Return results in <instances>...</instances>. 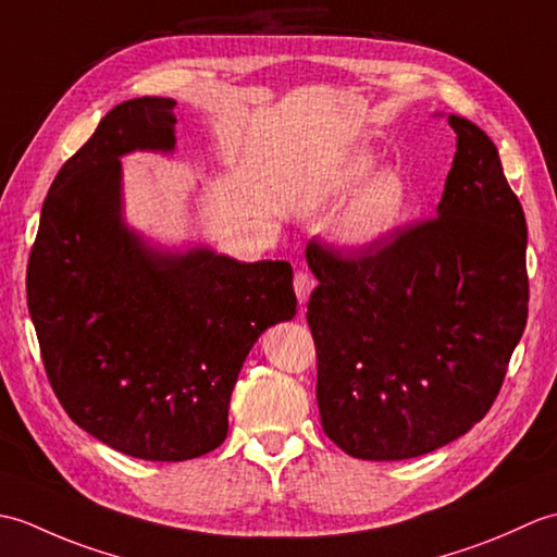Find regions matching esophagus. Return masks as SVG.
<instances>
[{
	"mask_svg": "<svg viewBox=\"0 0 557 557\" xmlns=\"http://www.w3.org/2000/svg\"><path fill=\"white\" fill-rule=\"evenodd\" d=\"M313 287H315L313 275H309V272H304V270L294 272V292H297V299H299L301 304L309 301Z\"/></svg>",
	"mask_w": 557,
	"mask_h": 557,
	"instance_id": "1",
	"label": "esophagus"
}]
</instances>
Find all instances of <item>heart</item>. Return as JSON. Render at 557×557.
<instances>
[{"instance_id": "b5f03b06", "label": "heart", "mask_w": 557, "mask_h": 557, "mask_svg": "<svg viewBox=\"0 0 557 557\" xmlns=\"http://www.w3.org/2000/svg\"><path fill=\"white\" fill-rule=\"evenodd\" d=\"M373 170L369 156H354L333 168L318 172L304 186L301 206L311 212H323L337 206L351 186H357ZM407 206V191L399 174L377 172L369 182L361 184L347 200L337 220V236L351 246H369L381 239L399 222Z\"/></svg>"}]
</instances>
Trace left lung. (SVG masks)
<instances>
[{
    "mask_svg": "<svg viewBox=\"0 0 557 557\" xmlns=\"http://www.w3.org/2000/svg\"><path fill=\"white\" fill-rule=\"evenodd\" d=\"M457 152L435 218L306 260L315 397L325 435L357 459L453 443L498 397L529 313L527 220L498 148L449 114Z\"/></svg>",
    "mask_w": 557,
    "mask_h": 557,
    "instance_id": "left-lung-1",
    "label": "left lung"
}]
</instances>
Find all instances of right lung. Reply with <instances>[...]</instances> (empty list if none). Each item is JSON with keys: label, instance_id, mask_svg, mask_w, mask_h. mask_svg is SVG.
Returning <instances> with one entry per match:
<instances>
[{"label": "right lung", "instance_id": "add662e5", "mask_svg": "<svg viewBox=\"0 0 557 557\" xmlns=\"http://www.w3.org/2000/svg\"><path fill=\"white\" fill-rule=\"evenodd\" d=\"M174 108L136 98L102 116L47 191L26 272L59 405L104 445L148 461L222 445L246 354L297 313L287 260L158 256L120 222V156L172 150Z\"/></svg>", "mask_w": 557, "mask_h": 557}]
</instances>
